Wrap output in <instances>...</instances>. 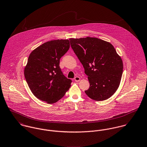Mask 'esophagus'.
Listing matches in <instances>:
<instances>
[{"label": "esophagus", "mask_w": 147, "mask_h": 147, "mask_svg": "<svg viewBox=\"0 0 147 147\" xmlns=\"http://www.w3.org/2000/svg\"><path fill=\"white\" fill-rule=\"evenodd\" d=\"M80 80H81V78H80V77H76L74 78V81L76 82L80 81Z\"/></svg>", "instance_id": "obj_1"}]
</instances>
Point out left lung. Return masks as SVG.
<instances>
[{"label":"left lung","mask_w":147,"mask_h":147,"mask_svg":"<svg viewBox=\"0 0 147 147\" xmlns=\"http://www.w3.org/2000/svg\"><path fill=\"white\" fill-rule=\"evenodd\" d=\"M70 45L88 76L90 88L86 95L96 101L111 98L118 89L123 62L113 46L97 38H70Z\"/></svg>","instance_id":"1"}]
</instances>
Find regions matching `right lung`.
Returning <instances> with one entry per match:
<instances>
[{
    "mask_svg": "<svg viewBox=\"0 0 147 147\" xmlns=\"http://www.w3.org/2000/svg\"><path fill=\"white\" fill-rule=\"evenodd\" d=\"M69 47L68 39H57L47 42L30 53L24 76L36 98L53 104L69 90L71 81L64 76L59 64Z\"/></svg>",
    "mask_w": 147,
    "mask_h": 147,
    "instance_id": "add662e5",
    "label": "right lung"
}]
</instances>
